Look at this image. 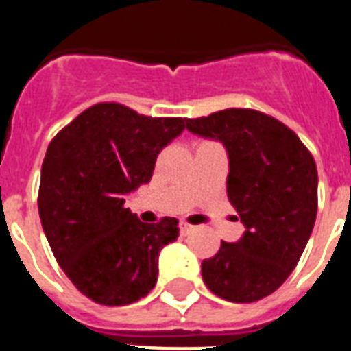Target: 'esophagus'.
<instances>
[{
  "instance_id": "obj_1",
  "label": "esophagus",
  "mask_w": 351,
  "mask_h": 351,
  "mask_svg": "<svg viewBox=\"0 0 351 351\" xmlns=\"http://www.w3.org/2000/svg\"><path fill=\"white\" fill-rule=\"evenodd\" d=\"M193 230H195V226L187 224V222H180V231H182V234H187V233H191Z\"/></svg>"
}]
</instances>
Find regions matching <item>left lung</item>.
Wrapping results in <instances>:
<instances>
[{
	"mask_svg": "<svg viewBox=\"0 0 351 351\" xmlns=\"http://www.w3.org/2000/svg\"><path fill=\"white\" fill-rule=\"evenodd\" d=\"M198 136L224 143L230 156L228 198L244 234L222 242L202 262V278L230 302H255L293 271L317 217V165L282 121L255 109H224L187 120Z\"/></svg>",
	"mask_w": 351,
	"mask_h": 351,
	"instance_id": "obj_1",
	"label": "left lung"
}]
</instances>
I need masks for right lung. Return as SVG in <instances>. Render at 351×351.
<instances>
[{"label": "right lung", "mask_w": 351, "mask_h": 351, "mask_svg": "<svg viewBox=\"0 0 351 351\" xmlns=\"http://www.w3.org/2000/svg\"><path fill=\"white\" fill-rule=\"evenodd\" d=\"M186 121L104 101L49 143L38 193L41 226L63 273L98 304H131L156 284L158 253L176 240L178 220L140 222L123 197L151 180L156 156Z\"/></svg>", "instance_id": "add662e5"}]
</instances>
